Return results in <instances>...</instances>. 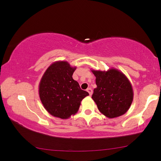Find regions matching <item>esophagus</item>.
I'll list each match as a JSON object with an SVG mask.
<instances>
[{"label":"esophagus","instance_id":"esophagus-1","mask_svg":"<svg viewBox=\"0 0 161 161\" xmlns=\"http://www.w3.org/2000/svg\"><path fill=\"white\" fill-rule=\"evenodd\" d=\"M86 91L88 92V93L89 94V95H90V96H92V93H93V91H92V89L91 88H88V89H86Z\"/></svg>","mask_w":161,"mask_h":161}]
</instances>
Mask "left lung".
<instances>
[{
  "instance_id": "1",
  "label": "left lung",
  "mask_w": 161,
  "mask_h": 161,
  "mask_svg": "<svg viewBox=\"0 0 161 161\" xmlns=\"http://www.w3.org/2000/svg\"><path fill=\"white\" fill-rule=\"evenodd\" d=\"M92 72L96 77L97 86L92 98L100 112L109 119L126 113L133 99L131 84L126 76L114 68Z\"/></svg>"
}]
</instances>
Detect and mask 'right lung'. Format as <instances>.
Here are the masks:
<instances>
[{
    "mask_svg": "<svg viewBox=\"0 0 161 161\" xmlns=\"http://www.w3.org/2000/svg\"><path fill=\"white\" fill-rule=\"evenodd\" d=\"M76 68L71 67L67 61H57L42 75L39 84L40 99L52 116L69 119L77 112L81 100L89 95L73 80Z\"/></svg>",
    "mask_w": 161,
    "mask_h": 161,
    "instance_id": "obj_1",
    "label": "right lung"
}]
</instances>
